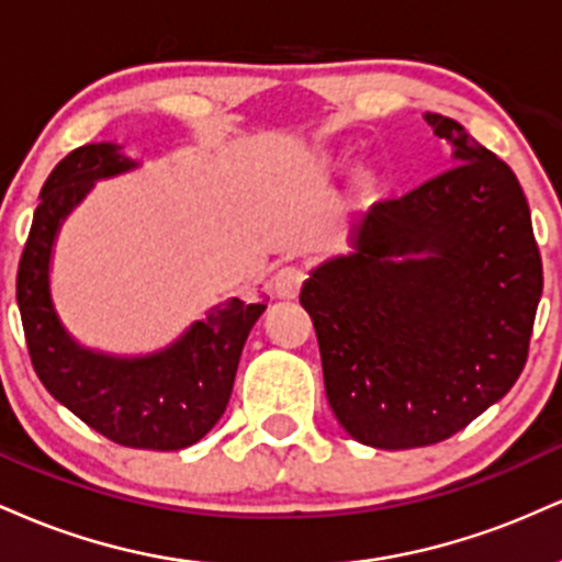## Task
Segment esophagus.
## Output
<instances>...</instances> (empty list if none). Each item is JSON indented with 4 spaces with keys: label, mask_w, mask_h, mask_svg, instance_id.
<instances>
[{
    "label": "esophagus",
    "mask_w": 562,
    "mask_h": 562,
    "mask_svg": "<svg viewBox=\"0 0 562 562\" xmlns=\"http://www.w3.org/2000/svg\"><path fill=\"white\" fill-rule=\"evenodd\" d=\"M306 282V269L288 263V267L277 269L274 274V293L277 299H295L301 293V285Z\"/></svg>",
    "instance_id": "obj_1"
}]
</instances>
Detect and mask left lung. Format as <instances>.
I'll return each mask as SVG.
<instances>
[{
	"label": "left lung",
	"mask_w": 562,
	"mask_h": 562,
	"mask_svg": "<svg viewBox=\"0 0 562 562\" xmlns=\"http://www.w3.org/2000/svg\"><path fill=\"white\" fill-rule=\"evenodd\" d=\"M425 121L454 145V166L372 205L353 227L357 254L301 290L327 402L375 449L447 441L499 402L526 367L544 285L509 166L447 115Z\"/></svg>",
	"instance_id": "8db88e82"
}]
</instances>
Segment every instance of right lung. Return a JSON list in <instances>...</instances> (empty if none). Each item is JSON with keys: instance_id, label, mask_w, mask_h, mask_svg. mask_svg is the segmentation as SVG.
I'll use <instances>...</instances> for the list:
<instances>
[{"instance_id": "obj_1", "label": "right lung", "mask_w": 562, "mask_h": 562, "mask_svg": "<svg viewBox=\"0 0 562 562\" xmlns=\"http://www.w3.org/2000/svg\"><path fill=\"white\" fill-rule=\"evenodd\" d=\"M113 145L70 150L42 187L21 263L18 308L38 380L89 428L132 449L177 451L200 441L227 409L237 362L263 303L232 299L156 357L113 359L79 348L49 301L55 232L94 179L132 169Z\"/></svg>"}]
</instances>
